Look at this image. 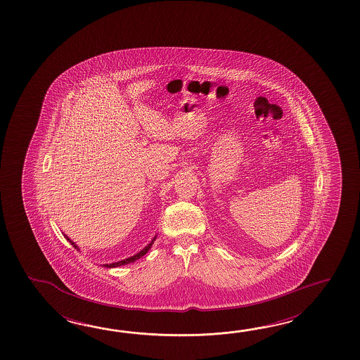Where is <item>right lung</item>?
I'll list each match as a JSON object with an SVG mask.
<instances>
[{"label": "right lung", "mask_w": 360, "mask_h": 360, "mask_svg": "<svg viewBox=\"0 0 360 360\" xmlns=\"http://www.w3.org/2000/svg\"><path fill=\"white\" fill-rule=\"evenodd\" d=\"M64 238H65V239L68 240V241L71 243V245H72L73 248L77 249V250H80V249H79V247H77V245H76V244L73 243L72 240L70 239V238H68L67 235H64ZM155 240H156V235H155V238H153V239L151 240V243H150L148 245H146V247H144V248L142 249L141 252H138V253H136V255H134V256L129 257V258H125V259H121V261H119V262H112V264H103V266H105V267H108V269H111V267H119V266H122V264H131V262H136V259H139L141 257H143L144 255H146V253H147V252L150 250V248H151L152 244H153V241H155Z\"/></svg>", "instance_id": "1"}]
</instances>
